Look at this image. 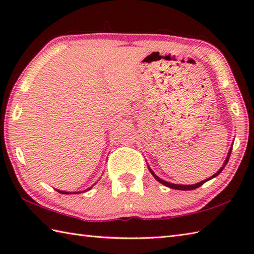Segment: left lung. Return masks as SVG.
Instances as JSON below:
<instances>
[{
	"mask_svg": "<svg viewBox=\"0 0 254 254\" xmlns=\"http://www.w3.org/2000/svg\"><path fill=\"white\" fill-rule=\"evenodd\" d=\"M231 149H233V147H230V149H229V152H228V155H227V157H226V160H225V163L223 164V166H222V168H220L216 174L215 175H213L212 177H209L208 179H206V180H203V181H201V182H198V183H195V185H176V183H170V182H167V181H165V180H163V179H160V178L158 177V176H156L155 175V172L150 169V167L147 165V167H148V170L150 171V174L153 175V177L155 178L156 180H157L158 182H160L161 185H164V186H166V187H168V188H170V189H175V190H181V191H190V190H194V189H196V188H198V187H201V186H203L205 182L206 181H208V180H210V179H213V178H215V177H217L220 172L223 171V169L225 168V166L227 165V163H228V160H229V156H230V154H231Z\"/></svg>",
	"mask_w": 254,
	"mask_h": 254,
	"instance_id": "1",
	"label": "left lung"
}]
</instances>
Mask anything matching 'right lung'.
I'll list each match as a JSON object with an SVG mask.
<instances>
[{
    "instance_id": "1",
    "label": "right lung",
    "mask_w": 254,
    "mask_h": 254,
    "mask_svg": "<svg viewBox=\"0 0 254 254\" xmlns=\"http://www.w3.org/2000/svg\"><path fill=\"white\" fill-rule=\"evenodd\" d=\"M95 186V185H94ZM94 186H91L90 188H88V189H86V190H84V191H82V192H86V191H89L91 188H93ZM57 190V189H56ZM59 193H62V194H77V193H80V191H78V192H66V191H60V190H57Z\"/></svg>"
}]
</instances>
